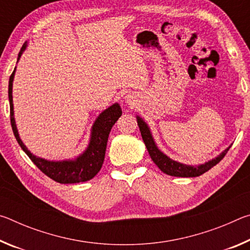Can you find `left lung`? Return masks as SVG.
<instances>
[{
	"mask_svg": "<svg viewBox=\"0 0 250 250\" xmlns=\"http://www.w3.org/2000/svg\"><path fill=\"white\" fill-rule=\"evenodd\" d=\"M138 118V125L140 128V132L142 135L143 141L146 143V146L147 149V152L151 156V159L153 162L158 166L161 171L163 173H166L167 175L171 176H177V177H195V176H200L203 173H205L211 168L213 167L216 166L217 163H219V161L223 160L224 156L226 155V153L229 150V147L222 152L217 158L213 159L211 161H208L205 164H202V166L198 167H191V166H185V164H182L179 162H175V161L171 160L170 158H167L166 154H163L158 147H156L155 143L153 141V138H152L151 132L149 128L145 121H143L140 117Z\"/></svg>",
	"mask_w": 250,
	"mask_h": 250,
	"instance_id": "left-lung-1",
	"label": "left lung"
}]
</instances>
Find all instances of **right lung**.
<instances>
[{
    "label": "right lung",
    "instance_id": "obj_1",
    "mask_svg": "<svg viewBox=\"0 0 250 250\" xmlns=\"http://www.w3.org/2000/svg\"><path fill=\"white\" fill-rule=\"evenodd\" d=\"M26 48V43L21 48L19 53V58ZM15 74V68L13 73L10 76L8 80V100H10V118L11 125L13 133L19 145L23 151L28 155V158L33 161V163L40 168V170L47 175L50 179L58 182L61 184H70V183H80L91 180L97 173L100 171L103 167L105 149H107L108 137L112 125L116 124L117 120L121 117V108L118 104H112L111 107L105 109L101 115L97 118L96 122L92 126L91 140L88 149L74 161H62V162H52L44 159L36 158L27 147L23 145L22 140L19 137L18 129L15 125L14 111H13V97H12V86H13V78Z\"/></svg>",
    "mask_w": 250,
    "mask_h": 250
}]
</instances>
